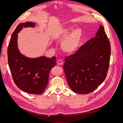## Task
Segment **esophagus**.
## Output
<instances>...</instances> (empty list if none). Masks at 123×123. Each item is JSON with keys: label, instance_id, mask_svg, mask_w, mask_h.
Returning <instances> with one entry per match:
<instances>
[{"label": "esophagus", "instance_id": "34e87169", "mask_svg": "<svg viewBox=\"0 0 123 123\" xmlns=\"http://www.w3.org/2000/svg\"><path fill=\"white\" fill-rule=\"evenodd\" d=\"M57 63H58V65H62V64H63V61H62V60H58Z\"/></svg>", "mask_w": 123, "mask_h": 123}]
</instances>
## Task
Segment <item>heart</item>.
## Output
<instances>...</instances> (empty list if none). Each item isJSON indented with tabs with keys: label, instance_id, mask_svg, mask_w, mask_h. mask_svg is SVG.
<instances>
[{
	"label": "heart",
	"instance_id": "1",
	"mask_svg": "<svg viewBox=\"0 0 123 123\" xmlns=\"http://www.w3.org/2000/svg\"><path fill=\"white\" fill-rule=\"evenodd\" d=\"M71 29L69 28H62L57 32L56 35L58 40H63L61 43L62 50L69 54L74 53L78 49L82 37L81 28H76L71 32Z\"/></svg>",
	"mask_w": 123,
	"mask_h": 123
}]
</instances>
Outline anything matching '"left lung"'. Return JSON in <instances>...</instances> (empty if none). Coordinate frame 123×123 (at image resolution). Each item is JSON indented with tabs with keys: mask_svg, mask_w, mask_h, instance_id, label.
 <instances>
[{
	"mask_svg": "<svg viewBox=\"0 0 123 123\" xmlns=\"http://www.w3.org/2000/svg\"><path fill=\"white\" fill-rule=\"evenodd\" d=\"M110 55V42L100 25L95 37L65 58L63 69L71 89L87 94L97 88L107 76Z\"/></svg>",
	"mask_w": 123,
	"mask_h": 123,
	"instance_id": "1",
	"label": "left lung"
}]
</instances>
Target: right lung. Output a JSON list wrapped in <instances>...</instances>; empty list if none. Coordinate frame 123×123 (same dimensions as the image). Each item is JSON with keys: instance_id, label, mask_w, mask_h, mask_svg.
Listing matches in <instances>:
<instances>
[{"instance_id": "obj_1", "label": "right lung", "mask_w": 123, "mask_h": 123, "mask_svg": "<svg viewBox=\"0 0 123 123\" xmlns=\"http://www.w3.org/2000/svg\"><path fill=\"white\" fill-rule=\"evenodd\" d=\"M35 23L19 24L13 32L7 49L8 63L16 85L24 92L41 94L46 88L50 70L55 66L56 58L41 56L31 58L22 54L18 48V33L23 27H34Z\"/></svg>"}]
</instances>
